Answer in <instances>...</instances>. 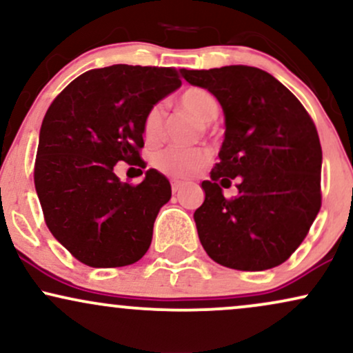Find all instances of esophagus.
I'll return each instance as SVG.
<instances>
[{
  "mask_svg": "<svg viewBox=\"0 0 353 353\" xmlns=\"http://www.w3.org/2000/svg\"><path fill=\"white\" fill-rule=\"evenodd\" d=\"M171 185H172V192L174 194H177L182 188H184V184H182V182H179V181H172Z\"/></svg>",
  "mask_w": 353,
  "mask_h": 353,
  "instance_id": "esophagus-1",
  "label": "esophagus"
}]
</instances>
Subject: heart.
<instances>
[{
  "label": "heart",
  "instance_id": "b5f03b06",
  "mask_svg": "<svg viewBox=\"0 0 353 353\" xmlns=\"http://www.w3.org/2000/svg\"><path fill=\"white\" fill-rule=\"evenodd\" d=\"M177 105L185 113L192 114L202 125L214 121L219 114V101L209 90L201 87H190L184 90L177 99ZM164 128V108L161 105H154L146 118H144V138L150 143L159 141L163 136ZM209 151L203 148H190V150H182V148H168V150L158 152L154 156L152 164L165 176L176 177V179H188L197 174L201 169L209 163Z\"/></svg>",
  "mask_w": 353,
  "mask_h": 353
}]
</instances>
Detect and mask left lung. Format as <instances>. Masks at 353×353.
Wrapping results in <instances>:
<instances>
[{
  "label": "left lung",
  "mask_w": 353,
  "mask_h": 353,
  "mask_svg": "<svg viewBox=\"0 0 353 353\" xmlns=\"http://www.w3.org/2000/svg\"><path fill=\"white\" fill-rule=\"evenodd\" d=\"M209 90L225 114V139L205 201L194 212L207 254L219 265L263 271L281 265L303 243L321 210L322 150L316 125L284 85L248 65L182 70ZM237 177L239 194L222 187Z\"/></svg>",
  "instance_id": "obj_1"
}]
</instances>
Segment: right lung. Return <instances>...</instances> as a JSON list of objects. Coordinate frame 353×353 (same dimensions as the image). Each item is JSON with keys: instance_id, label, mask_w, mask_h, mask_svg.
Here are the masks:
<instances>
[{"instance_id": "add662e5", "label": "right lung", "mask_w": 353, "mask_h": 353, "mask_svg": "<svg viewBox=\"0 0 353 353\" xmlns=\"http://www.w3.org/2000/svg\"><path fill=\"white\" fill-rule=\"evenodd\" d=\"M179 87L171 67L118 63L85 72L46 113L34 184L50 233L83 265H133L150 248L171 184L148 169L141 184L130 185L113 168L143 163L144 118Z\"/></svg>"}]
</instances>
